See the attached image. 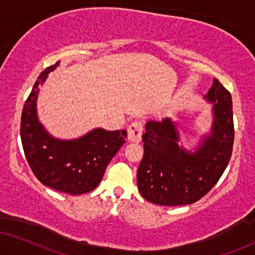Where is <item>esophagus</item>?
Returning <instances> with one entry per match:
<instances>
[{"mask_svg": "<svg viewBox=\"0 0 255 255\" xmlns=\"http://www.w3.org/2000/svg\"><path fill=\"white\" fill-rule=\"evenodd\" d=\"M128 139L130 142H135L138 143L140 140V137H142V132H143V124L140 121H132V123L129 125L128 129Z\"/></svg>", "mask_w": 255, "mask_h": 255, "instance_id": "34e87169", "label": "esophagus"}]
</instances>
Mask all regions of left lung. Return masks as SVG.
Segmentation results:
<instances>
[{
  "label": "left lung",
  "mask_w": 255,
  "mask_h": 255,
  "mask_svg": "<svg viewBox=\"0 0 255 255\" xmlns=\"http://www.w3.org/2000/svg\"><path fill=\"white\" fill-rule=\"evenodd\" d=\"M206 98L214 103V123L212 134L195 153L178 145L180 136L169 118L145 125L137 187L147 201L162 206L193 204L211 191L226 170L235 136L231 94L214 79Z\"/></svg>",
  "instance_id": "obj_1"
}]
</instances>
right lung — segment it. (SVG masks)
Segmentation results:
<instances>
[{"label":"right lung","mask_w":255,"mask_h":255,"mask_svg":"<svg viewBox=\"0 0 255 255\" xmlns=\"http://www.w3.org/2000/svg\"><path fill=\"white\" fill-rule=\"evenodd\" d=\"M39 75L21 112L20 137L28 165L41 183L57 191L82 195L100 184L106 166L126 142V130L108 131L97 128L81 138L59 140L49 136L36 117L39 85L50 71Z\"/></svg>","instance_id":"obj_1"}]
</instances>
